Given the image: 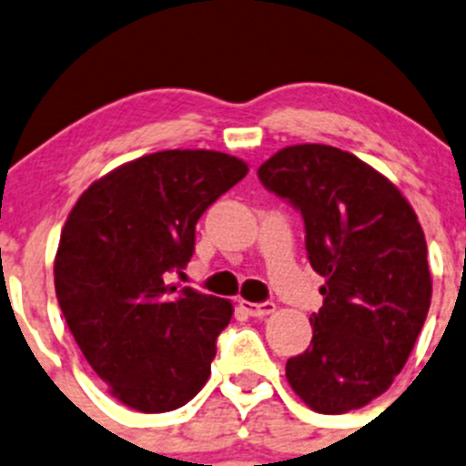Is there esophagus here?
Here are the masks:
<instances>
[{
	"label": "esophagus",
	"instance_id": "esophagus-1",
	"mask_svg": "<svg viewBox=\"0 0 466 466\" xmlns=\"http://www.w3.org/2000/svg\"><path fill=\"white\" fill-rule=\"evenodd\" d=\"M241 309L248 313L250 318H266L270 316L272 311H275V302H261V304H255V302H246V299H241Z\"/></svg>",
	"mask_w": 466,
	"mask_h": 466
}]
</instances>
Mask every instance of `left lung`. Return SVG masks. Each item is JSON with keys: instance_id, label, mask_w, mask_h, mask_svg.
<instances>
[{"instance_id": "left-lung-1", "label": "left lung", "mask_w": 466, "mask_h": 466, "mask_svg": "<svg viewBox=\"0 0 466 466\" xmlns=\"http://www.w3.org/2000/svg\"><path fill=\"white\" fill-rule=\"evenodd\" d=\"M304 218L324 302L313 338L286 363L307 406L342 415L392 385L431 307L426 238L397 187L356 155L324 144L281 148L257 171Z\"/></svg>"}]
</instances>
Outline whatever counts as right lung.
Segmentation results:
<instances>
[{"instance_id": "obj_1", "label": "right lung", "mask_w": 466, "mask_h": 466, "mask_svg": "<svg viewBox=\"0 0 466 466\" xmlns=\"http://www.w3.org/2000/svg\"><path fill=\"white\" fill-rule=\"evenodd\" d=\"M216 150H159L78 198L60 234L56 298L74 340L112 397L168 412L200 392L232 304L168 284L196 246V223L246 177Z\"/></svg>"}]
</instances>
